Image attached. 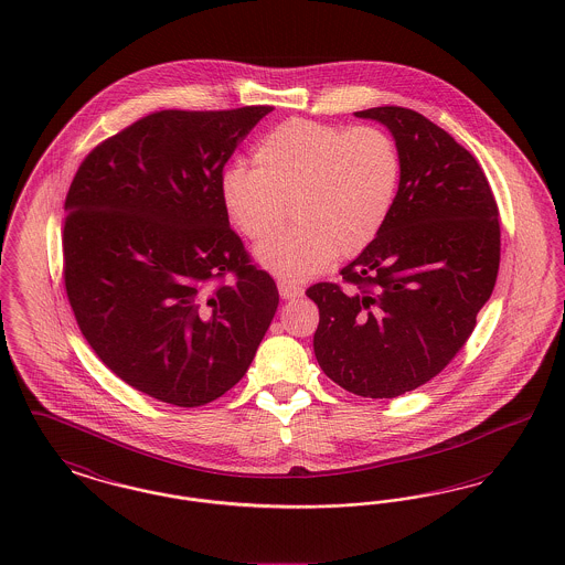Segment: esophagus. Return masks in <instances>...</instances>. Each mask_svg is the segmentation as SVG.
Instances as JSON below:
<instances>
[{
	"label": "esophagus",
	"instance_id": "1",
	"mask_svg": "<svg viewBox=\"0 0 565 565\" xmlns=\"http://www.w3.org/2000/svg\"><path fill=\"white\" fill-rule=\"evenodd\" d=\"M277 288H279V296H281V298H286V300H292V298L302 296V288H300V286H295V284L279 281V284H277Z\"/></svg>",
	"mask_w": 565,
	"mask_h": 565
}]
</instances>
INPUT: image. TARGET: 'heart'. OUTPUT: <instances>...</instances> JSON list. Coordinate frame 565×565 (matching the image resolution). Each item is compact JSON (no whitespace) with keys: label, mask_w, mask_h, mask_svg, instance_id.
<instances>
[{"label":"heart","mask_w":565,"mask_h":565,"mask_svg":"<svg viewBox=\"0 0 565 565\" xmlns=\"http://www.w3.org/2000/svg\"><path fill=\"white\" fill-rule=\"evenodd\" d=\"M401 182L396 141L376 127L288 120L254 148V167L233 164L220 199L249 239L269 235L292 203V228L256 245V260L284 281L300 284L339 254L373 243L392 212Z\"/></svg>","instance_id":"heart-1"}]
</instances>
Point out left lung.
<instances>
[{
  "label": "left lung",
  "mask_w": 565,
  "mask_h": 565,
  "mask_svg": "<svg viewBox=\"0 0 565 565\" xmlns=\"http://www.w3.org/2000/svg\"><path fill=\"white\" fill-rule=\"evenodd\" d=\"M394 137L398 192L383 228L316 284L313 351L351 394L396 398L438 375L475 330L500 267L498 205L477 159L426 116L385 106L355 111Z\"/></svg>",
  "instance_id": "obj_1"
}]
</instances>
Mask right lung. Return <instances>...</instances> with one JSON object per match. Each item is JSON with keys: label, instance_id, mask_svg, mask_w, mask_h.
<instances>
[{"label": "right lung", "instance_id": "add662e5", "mask_svg": "<svg viewBox=\"0 0 565 565\" xmlns=\"http://www.w3.org/2000/svg\"><path fill=\"white\" fill-rule=\"evenodd\" d=\"M269 111L150 114L99 143L67 192L63 270L82 334L161 403L228 392L277 311L273 277L249 265L220 199L224 164Z\"/></svg>", "mask_w": 565, "mask_h": 565}]
</instances>
